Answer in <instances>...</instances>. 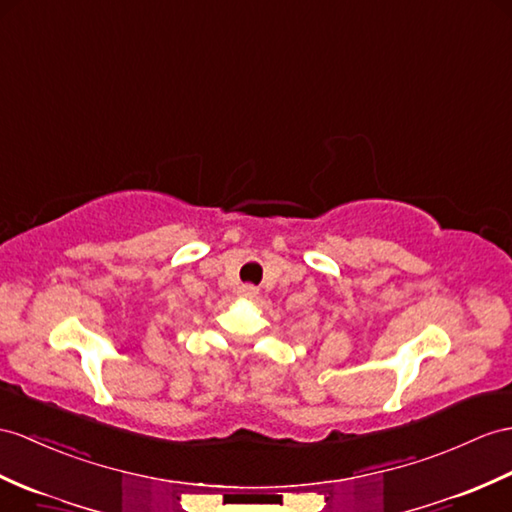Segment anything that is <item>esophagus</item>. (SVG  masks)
<instances>
[{"label": "esophagus", "instance_id": "1", "mask_svg": "<svg viewBox=\"0 0 512 512\" xmlns=\"http://www.w3.org/2000/svg\"><path fill=\"white\" fill-rule=\"evenodd\" d=\"M236 293H239V297H243V299H254V297L258 295V291L254 289L252 284H243V286H239V291H236Z\"/></svg>", "mask_w": 512, "mask_h": 512}]
</instances>
